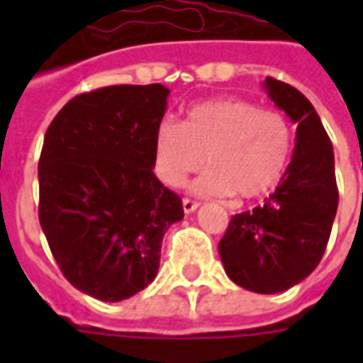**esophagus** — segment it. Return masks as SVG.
Instances as JSON below:
<instances>
[{"mask_svg": "<svg viewBox=\"0 0 363 363\" xmlns=\"http://www.w3.org/2000/svg\"><path fill=\"white\" fill-rule=\"evenodd\" d=\"M198 206L200 204L194 202V200H190V198H184V200H182V210H184V213H192Z\"/></svg>", "mask_w": 363, "mask_h": 363, "instance_id": "obj_1", "label": "esophagus"}]
</instances>
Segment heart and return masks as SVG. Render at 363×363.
I'll return each mask as SVG.
<instances>
[{"label": "heart", "instance_id": "obj_1", "mask_svg": "<svg viewBox=\"0 0 363 363\" xmlns=\"http://www.w3.org/2000/svg\"><path fill=\"white\" fill-rule=\"evenodd\" d=\"M153 151L155 173L169 186H181L208 157L212 169L196 182L198 192L252 200L272 192L284 179L294 153V128L280 111L221 96L194 104L182 124L161 120Z\"/></svg>", "mask_w": 363, "mask_h": 363}]
</instances>
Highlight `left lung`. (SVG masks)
Returning a JSON list of instances; mask_svg holds the SVG:
<instances>
[{
	"label": "left lung",
	"instance_id": "obj_1",
	"mask_svg": "<svg viewBox=\"0 0 363 363\" xmlns=\"http://www.w3.org/2000/svg\"><path fill=\"white\" fill-rule=\"evenodd\" d=\"M262 87L297 124L294 157L267 204L231 218L218 249L225 274L237 286L278 294L307 278L323 259L338 189L333 143L307 96L272 77Z\"/></svg>",
	"mask_w": 363,
	"mask_h": 363
}]
</instances>
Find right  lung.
<instances>
[{
	"label": "right lung",
	"instance_id": "1",
	"mask_svg": "<svg viewBox=\"0 0 363 363\" xmlns=\"http://www.w3.org/2000/svg\"><path fill=\"white\" fill-rule=\"evenodd\" d=\"M165 85H112L74 96L44 135L38 220L67 281L122 301L157 276L165 231L184 218L161 184L153 135Z\"/></svg>",
	"mask_w": 363,
	"mask_h": 363
}]
</instances>
